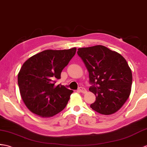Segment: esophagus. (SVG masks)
Segmentation results:
<instances>
[{"instance_id": "esophagus-1", "label": "esophagus", "mask_w": 147, "mask_h": 147, "mask_svg": "<svg viewBox=\"0 0 147 147\" xmlns=\"http://www.w3.org/2000/svg\"><path fill=\"white\" fill-rule=\"evenodd\" d=\"M79 91L81 93H83V94H86L87 93V90L85 89L84 87H80L79 89Z\"/></svg>"}]
</instances>
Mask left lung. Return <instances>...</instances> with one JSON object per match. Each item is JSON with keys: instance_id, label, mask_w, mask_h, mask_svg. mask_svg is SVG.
<instances>
[{"instance_id": "8db88e82", "label": "left lung", "mask_w": 147, "mask_h": 147, "mask_svg": "<svg viewBox=\"0 0 147 147\" xmlns=\"http://www.w3.org/2000/svg\"><path fill=\"white\" fill-rule=\"evenodd\" d=\"M77 53L89 71L90 82L94 84L89 91L96 99L90 107L104 115L115 113L131 93L132 73L125 58L102 45L80 48Z\"/></svg>"}]
</instances>
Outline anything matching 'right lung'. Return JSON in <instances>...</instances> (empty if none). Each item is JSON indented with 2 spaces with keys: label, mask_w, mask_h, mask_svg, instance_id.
I'll return each instance as SVG.
<instances>
[{
  "label": "right lung",
  "mask_w": 147,
  "mask_h": 147,
  "mask_svg": "<svg viewBox=\"0 0 147 147\" xmlns=\"http://www.w3.org/2000/svg\"><path fill=\"white\" fill-rule=\"evenodd\" d=\"M77 48L47 50L29 58L19 71V91L28 109L41 118L61 112L73 90L55 85L61 72L76 53Z\"/></svg>",
  "instance_id": "1"
}]
</instances>
